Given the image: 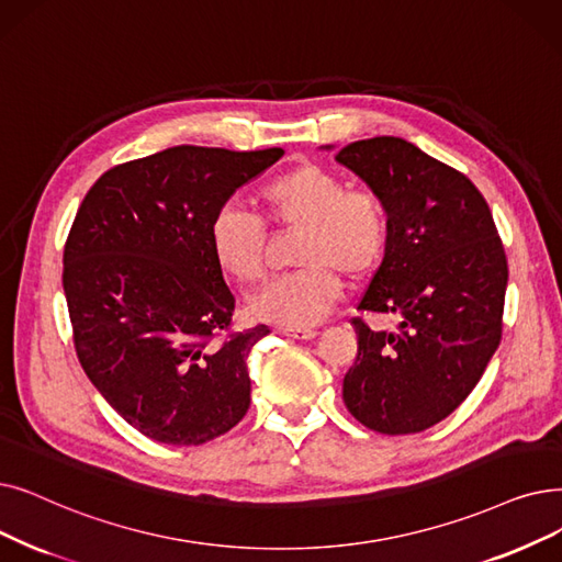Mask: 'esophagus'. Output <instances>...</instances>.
Here are the masks:
<instances>
[{
  "label": "esophagus",
  "instance_id": "esophagus-1",
  "mask_svg": "<svg viewBox=\"0 0 562 562\" xmlns=\"http://www.w3.org/2000/svg\"><path fill=\"white\" fill-rule=\"evenodd\" d=\"M282 333L286 335V337H294V339H312V337H316V330H312V328H282Z\"/></svg>",
  "mask_w": 562,
  "mask_h": 562
}]
</instances>
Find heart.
Here are the masks:
<instances>
[{"mask_svg": "<svg viewBox=\"0 0 562 562\" xmlns=\"http://www.w3.org/2000/svg\"><path fill=\"white\" fill-rule=\"evenodd\" d=\"M259 202L268 221L301 229L296 263L303 268L263 282L248 301L252 316L286 328L319 324L341 294L337 268L349 278L372 273L387 248V211L372 190H351L319 165H299L266 183ZM261 217L225 204L209 225V248L223 273L250 282L263 271Z\"/></svg>", "mask_w": 562, "mask_h": 562, "instance_id": "b5f03b06", "label": "heart"}]
</instances>
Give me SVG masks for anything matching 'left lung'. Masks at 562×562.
<instances>
[{
	"label": "left lung",
	"mask_w": 562,
	"mask_h": 562,
	"mask_svg": "<svg viewBox=\"0 0 562 562\" xmlns=\"http://www.w3.org/2000/svg\"><path fill=\"white\" fill-rule=\"evenodd\" d=\"M335 160L387 211V248L358 310L397 316L393 333L353 319L358 353L341 400L364 427L416 434L471 395L501 345L503 243L480 190L416 144L360 139Z\"/></svg>",
	"instance_id": "1"
}]
</instances>
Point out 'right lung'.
<instances>
[{
  "mask_svg": "<svg viewBox=\"0 0 562 562\" xmlns=\"http://www.w3.org/2000/svg\"><path fill=\"white\" fill-rule=\"evenodd\" d=\"M284 156L172 146L91 186L64 248V294L82 370L131 427L202 446L250 406L248 356L268 326L211 339L234 296L209 248L217 209Z\"/></svg>",
  "mask_w": 562,
  "mask_h": 562,
  "instance_id": "1",
  "label": "right lung"
}]
</instances>
